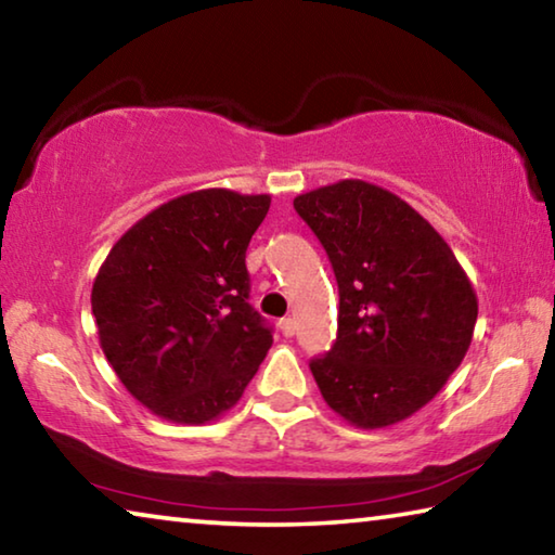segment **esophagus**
Listing matches in <instances>:
<instances>
[{
    "mask_svg": "<svg viewBox=\"0 0 555 555\" xmlns=\"http://www.w3.org/2000/svg\"><path fill=\"white\" fill-rule=\"evenodd\" d=\"M279 327H281V333H284L286 337H291V335L296 333V321H294V318H284V321L279 323Z\"/></svg>",
    "mask_w": 555,
    "mask_h": 555,
    "instance_id": "34e87169",
    "label": "esophagus"
}]
</instances>
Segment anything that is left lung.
<instances>
[{"label": "left lung", "instance_id": "left-lung-1", "mask_svg": "<svg viewBox=\"0 0 555 555\" xmlns=\"http://www.w3.org/2000/svg\"><path fill=\"white\" fill-rule=\"evenodd\" d=\"M294 208L331 259L337 340L311 372L350 426L399 424L446 387L473 343L477 294L424 215L382 185L345 178Z\"/></svg>", "mask_w": 555, "mask_h": 555}]
</instances>
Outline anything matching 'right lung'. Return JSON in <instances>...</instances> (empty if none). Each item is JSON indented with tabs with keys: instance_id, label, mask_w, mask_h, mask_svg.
<instances>
[{
	"instance_id": "right-lung-1",
	"label": "right lung",
	"mask_w": 555,
	"mask_h": 555,
	"mask_svg": "<svg viewBox=\"0 0 555 555\" xmlns=\"http://www.w3.org/2000/svg\"><path fill=\"white\" fill-rule=\"evenodd\" d=\"M271 195L203 188L158 205L109 249L92 284L100 347L127 391L158 418L218 421L271 347L247 304L244 264Z\"/></svg>"
}]
</instances>
